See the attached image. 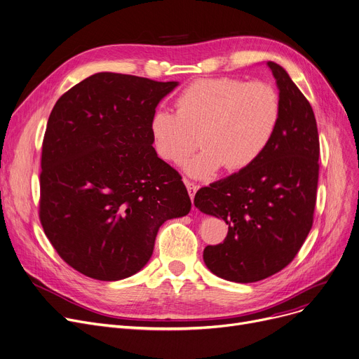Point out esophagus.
Wrapping results in <instances>:
<instances>
[{
	"label": "esophagus",
	"instance_id": "1",
	"mask_svg": "<svg viewBox=\"0 0 359 359\" xmlns=\"http://www.w3.org/2000/svg\"><path fill=\"white\" fill-rule=\"evenodd\" d=\"M185 182V187H187V189H188V194H189V197H191V200H194V197H196V192L198 191V185H196V184H192V182H189V181H184Z\"/></svg>",
	"mask_w": 359,
	"mask_h": 359
}]
</instances>
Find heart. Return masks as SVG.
<instances>
[{
	"mask_svg": "<svg viewBox=\"0 0 359 359\" xmlns=\"http://www.w3.org/2000/svg\"><path fill=\"white\" fill-rule=\"evenodd\" d=\"M177 114L155 110L149 135L155 154L180 165L189 177L207 178L226 167L240 171L255 163L269 147L280 119V99L270 85L241 79H201L187 86L175 100ZM201 140H198V135Z\"/></svg>",
	"mask_w": 359,
	"mask_h": 359,
	"instance_id": "obj_1",
	"label": "heart"
}]
</instances>
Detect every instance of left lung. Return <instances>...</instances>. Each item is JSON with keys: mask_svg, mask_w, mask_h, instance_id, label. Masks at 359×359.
Here are the masks:
<instances>
[{"mask_svg": "<svg viewBox=\"0 0 359 359\" xmlns=\"http://www.w3.org/2000/svg\"><path fill=\"white\" fill-rule=\"evenodd\" d=\"M280 99L271 141L250 167L198 189L196 207L223 218V243L207 245L204 263L229 282L253 283L285 269L313 223L319 177V136L308 99L287 72L267 62Z\"/></svg>", "mask_w": 359, "mask_h": 359, "instance_id": "obj_1", "label": "left lung"}]
</instances>
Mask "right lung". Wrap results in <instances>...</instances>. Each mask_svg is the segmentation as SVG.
Here are the masks:
<instances>
[{"instance_id": "add662e5", "label": "right lung", "mask_w": 359, "mask_h": 359, "mask_svg": "<svg viewBox=\"0 0 359 359\" xmlns=\"http://www.w3.org/2000/svg\"><path fill=\"white\" fill-rule=\"evenodd\" d=\"M178 81L96 73L54 104L44 133L40 222L59 256L115 282L149 262L159 227L184 217L181 175L152 148L149 119Z\"/></svg>"}]
</instances>
